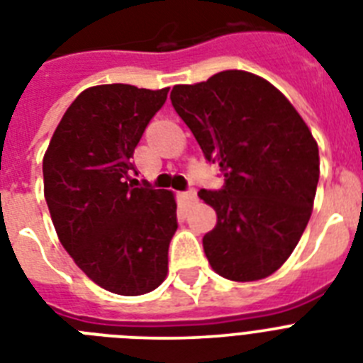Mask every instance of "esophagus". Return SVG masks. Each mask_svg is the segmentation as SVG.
I'll list each match as a JSON object with an SVG mask.
<instances>
[{"label":"esophagus","instance_id":"34e87169","mask_svg":"<svg viewBox=\"0 0 363 363\" xmlns=\"http://www.w3.org/2000/svg\"><path fill=\"white\" fill-rule=\"evenodd\" d=\"M182 200H184L187 206L194 203V202H196V191H194V189H189V191L182 193Z\"/></svg>","mask_w":363,"mask_h":363}]
</instances>
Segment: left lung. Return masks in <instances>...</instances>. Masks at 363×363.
<instances>
[{
	"mask_svg": "<svg viewBox=\"0 0 363 363\" xmlns=\"http://www.w3.org/2000/svg\"><path fill=\"white\" fill-rule=\"evenodd\" d=\"M170 101L223 189H202L217 211L203 235L215 272L235 282L262 280L295 250L310 220L319 148L308 125L269 81L250 72H218L196 85H176Z\"/></svg>",
	"mask_w": 363,
	"mask_h": 363,
	"instance_id": "obj_1",
	"label": "left lung"
}]
</instances>
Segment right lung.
Listing matches in <instances>:
<instances>
[{
  "mask_svg": "<svg viewBox=\"0 0 363 363\" xmlns=\"http://www.w3.org/2000/svg\"><path fill=\"white\" fill-rule=\"evenodd\" d=\"M169 89L91 86L72 101L42 161L44 196L62 247L92 282L116 295L154 291L178 228L172 193L130 184L146 125Z\"/></svg>",
  "mask_w": 363,
  "mask_h": 363,
  "instance_id": "add662e5",
  "label": "right lung"
}]
</instances>
